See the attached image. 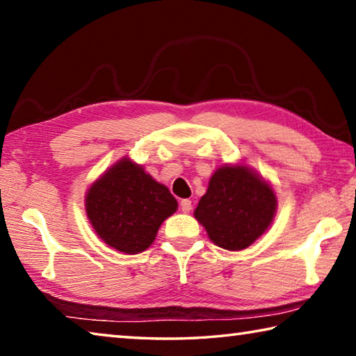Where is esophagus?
I'll return each instance as SVG.
<instances>
[{
  "instance_id": "esophagus-1",
  "label": "esophagus",
  "mask_w": 356,
  "mask_h": 356,
  "mask_svg": "<svg viewBox=\"0 0 356 356\" xmlns=\"http://www.w3.org/2000/svg\"><path fill=\"white\" fill-rule=\"evenodd\" d=\"M180 209H182L184 213H188L190 210L193 209L191 201L190 200H182V201H180Z\"/></svg>"
}]
</instances>
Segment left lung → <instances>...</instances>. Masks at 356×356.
Returning a JSON list of instances; mask_svg holds the SVG:
<instances>
[{
	"mask_svg": "<svg viewBox=\"0 0 356 356\" xmlns=\"http://www.w3.org/2000/svg\"><path fill=\"white\" fill-rule=\"evenodd\" d=\"M275 210V191L257 174L246 166H222L210 179L195 216L215 245L238 251L262 236Z\"/></svg>",
	"mask_w": 356,
	"mask_h": 356,
	"instance_id": "left-lung-1",
	"label": "left lung"
}]
</instances>
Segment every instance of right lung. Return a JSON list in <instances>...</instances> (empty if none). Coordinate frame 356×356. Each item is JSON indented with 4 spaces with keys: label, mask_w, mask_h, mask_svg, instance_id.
I'll use <instances>...</instances> for the list:
<instances>
[{
    "label": "right lung",
    "mask_w": 356,
    "mask_h": 356,
    "mask_svg": "<svg viewBox=\"0 0 356 356\" xmlns=\"http://www.w3.org/2000/svg\"><path fill=\"white\" fill-rule=\"evenodd\" d=\"M176 210L170 190L129 159L118 161L86 195L88 218L97 236L125 254L149 248L161 222Z\"/></svg>",
    "instance_id": "1"
}]
</instances>
